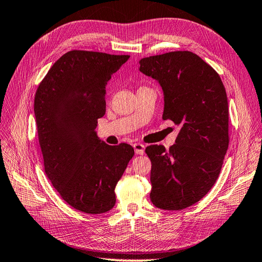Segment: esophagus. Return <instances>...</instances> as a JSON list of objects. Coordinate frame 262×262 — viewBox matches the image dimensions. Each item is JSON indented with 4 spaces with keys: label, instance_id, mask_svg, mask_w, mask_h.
I'll return each mask as SVG.
<instances>
[{
    "label": "esophagus",
    "instance_id": "obj_1",
    "mask_svg": "<svg viewBox=\"0 0 262 262\" xmlns=\"http://www.w3.org/2000/svg\"><path fill=\"white\" fill-rule=\"evenodd\" d=\"M134 149L137 155H143L145 152V146L143 144H134Z\"/></svg>",
    "mask_w": 262,
    "mask_h": 262
}]
</instances>
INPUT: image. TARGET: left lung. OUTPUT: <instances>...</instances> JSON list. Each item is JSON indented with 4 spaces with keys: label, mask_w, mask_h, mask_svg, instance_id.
Returning <instances> with one entry per match:
<instances>
[{
    "label": "left lung",
    "mask_w": 262,
    "mask_h": 262,
    "mask_svg": "<svg viewBox=\"0 0 262 262\" xmlns=\"http://www.w3.org/2000/svg\"><path fill=\"white\" fill-rule=\"evenodd\" d=\"M139 70L160 83L162 118L180 126L169 151L151 145L152 204L179 211L195 204L217 180L229 144L228 102L219 73L191 51L143 58Z\"/></svg>",
    "instance_id": "8db88e82"
}]
</instances>
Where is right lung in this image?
I'll use <instances>...</instances> for the list:
<instances>
[{
    "label": "right lung",
    "instance_id": "add662e5",
    "mask_svg": "<svg viewBox=\"0 0 262 262\" xmlns=\"http://www.w3.org/2000/svg\"><path fill=\"white\" fill-rule=\"evenodd\" d=\"M128 55L71 50L51 67L35 94L34 111L43 167L64 202L86 214L115 205V186L134 148L96 136L106 108L107 82Z\"/></svg>",
    "mask_w": 262,
    "mask_h": 262
}]
</instances>
